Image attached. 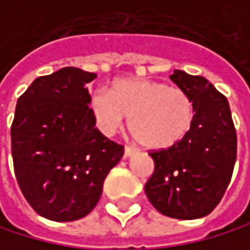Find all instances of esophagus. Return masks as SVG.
Here are the masks:
<instances>
[{"label": "esophagus", "instance_id": "1", "mask_svg": "<svg viewBox=\"0 0 250 250\" xmlns=\"http://www.w3.org/2000/svg\"><path fill=\"white\" fill-rule=\"evenodd\" d=\"M136 152H137V149H136V148H133V146H125L124 156H125V157H131L133 154H136Z\"/></svg>", "mask_w": 250, "mask_h": 250}]
</instances>
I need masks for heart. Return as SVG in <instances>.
<instances>
[{
	"mask_svg": "<svg viewBox=\"0 0 250 250\" xmlns=\"http://www.w3.org/2000/svg\"><path fill=\"white\" fill-rule=\"evenodd\" d=\"M94 124L106 136L114 134L129 117V131L142 146L169 148L189 133L194 124V104L177 87L148 81L121 79L113 91H96L90 99Z\"/></svg>",
	"mask_w": 250,
	"mask_h": 250,
	"instance_id": "obj_1",
	"label": "heart"
}]
</instances>
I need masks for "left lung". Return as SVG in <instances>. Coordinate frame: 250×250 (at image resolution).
<instances>
[{"label": "left lung", "instance_id": "1", "mask_svg": "<svg viewBox=\"0 0 250 250\" xmlns=\"http://www.w3.org/2000/svg\"><path fill=\"white\" fill-rule=\"evenodd\" d=\"M171 81L194 104V124L179 144L151 152L154 172L145 185L149 203L179 220L212 212L228 188L237 159V134L228 99L202 76L174 70Z\"/></svg>", "mask_w": 250, "mask_h": 250}]
</instances>
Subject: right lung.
<instances>
[{
    "label": "right lung",
    "mask_w": 250,
    "mask_h": 250,
    "mask_svg": "<svg viewBox=\"0 0 250 250\" xmlns=\"http://www.w3.org/2000/svg\"><path fill=\"white\" fill-rule=\"evenodd\" d=\"M96 78L61 68L36 78L16 104L10 129L16 180L30 206L53 222L88 215L124 156V146L96 128L87 88Z\"/></svg>",
    "instance_id": "obj_1"
}]
</instances>
